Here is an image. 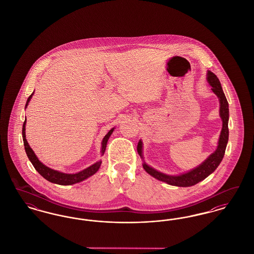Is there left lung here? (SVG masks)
I'll return each mask as SVG.
<instances>
[{"instance_id":"1","label":"left lung","mask_w":254,"mask_h":254,"mask_svg":"<svg viewBox=\"0 0 254 254\" xmlns=\"http://www.w3.org/2000/svg\"><path fill=\"white\" fill-rule=\"evenodd\" d=\"M206 79H207L208 84L212 87L211 88L212 91L219 98V102H220V117L223 121V127H222L220 138L218 141L217 148L200 166L191 169L189 172L183 173L181 175H176V176L162 173L156 169H152L151 167H149L144 162L143 168L145 169V171L152 177L158 179L159 181L166 182L169 185L176 186V187H191L199 182L203 181L209 174H211L215 169H217L221 161L223 160L227 144L229 141V127H228L229 116H230L229 103H228L227 98L225 96V93L222 89L221 83H220L217 76L211 71H207ZM142 148H143V143L140 140L138 145H137V150H138V153L141 158H143Z\"/></svg>"}]
</instances>
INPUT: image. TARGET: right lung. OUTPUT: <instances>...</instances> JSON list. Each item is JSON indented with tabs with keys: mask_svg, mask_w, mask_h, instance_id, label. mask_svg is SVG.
<instances>
[{
	"mask_svg": "<svg viewBox=\"0 0 254 254\" xmlns=\"http://www.w3.org/2000/svg\"><path fill=\"white\" fill-rule=\"evenodd\" d=\"M32 95H33V93L28 97V99L26 101V104H25V108L27 107L28 102L30 101ZM25 123H26V121L24 120V125H23V140H24V149H25L26 155H27L28 159L30 160L31 164L33 165V167L35 168L37 171L46 180L51 182V183H54V184L62 185V186H68V185H73V184H76V183H79V182L84 181L85 179H87L88 177H90L93 174H95L97 171H98V169H100L102 161L96 162L95 164H93L92 166L88 167L87 169H84V170H82V171H80L78 173H75V174H67V173L60 172L58 170L49 169V167L45 166L43 163H41L39 161V159L37 158L34 151L32 150V148L28 145V143H27V141L25 139ZM113 130H114V128H111L109 132H108V134L104 137V139H103L102 150H101L102 155H104V153H105L107 143L109 141L110 135L113 132Z\"/></svg>",
	"mask_w": 254,
	"mask_h": 254,
	"instance_id": "right-lung-1",
	"label": "right lung"
}]
</instances>
